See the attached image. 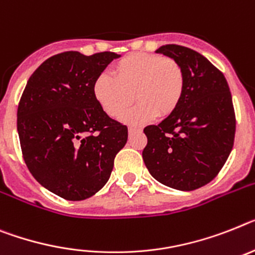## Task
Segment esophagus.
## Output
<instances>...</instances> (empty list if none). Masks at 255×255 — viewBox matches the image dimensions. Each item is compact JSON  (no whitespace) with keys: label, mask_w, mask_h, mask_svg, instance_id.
<instances>
[{"label":"esophagus","mask_w":255,"mask_h":255,"mask_svg":"<svg viewBox=\"0 0 255 255\" xmlns=\"http://www.w3.org/2000/svg\"><path fill=\"white\" fill-rule=\"evenodd\" d=\"M136 132H140V129H138V128H134V127H129V128H128V133H129V134L136 133Z\"/></svg>","instance_id":"esophagus-1"}]
</instances>
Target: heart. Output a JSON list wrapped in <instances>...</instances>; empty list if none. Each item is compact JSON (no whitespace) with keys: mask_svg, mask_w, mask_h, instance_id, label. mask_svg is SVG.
<instances>
[{"mask_svg":"<svg viewBox=\"0 0 255 255\" xmlns=\"http://www.w3.org/2000/svg\"><path fill=\"white\" fill-rule=\"evenodd\" d=\"M185 74L172 58L153 53H132L113 66V76L98 75L93 95L102 110L121 118L134 100L140 104L123 117L128 124H144L168 117L183 100Z\"/></svg>","mask_w":255,"mask_h":255,"instance_id":"1","label":"heart"}]
</instances>
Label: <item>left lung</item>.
<instances>
[{
  "label": "left lung",
  "mask_w": 255,
  "mask_h": 255,
  "mask_svg": "<svg viewBox=\"0 0 255 255\" xmlns=\"http://www.w3.org/2000/svg\"><path fill=\"white\" fill-rule=\"evenodd\" d=\"M157 53L181 65L183 100L157 126H147L142 159L151 176L177 190L210 183L233 147L236 118L224 75L204 55L180 45H163Z\"/></svg>",
  "instance_id": "8db88e82"
}]
</instances>
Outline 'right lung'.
<instances>
[{
	"mask_svg": "<svg viewBox=\"0 0 255 255\" xmlns=\"http://www.w3.org/2000/svg\"><path fill=\"white\" fill-rule=\"evenodd\" d=\"M119 57L111 51L53 55L31 75L20 98L16 128L25 164L42 187L65 200L97 193L127 142V127L93 95L98 75Z\"/></svg>",
	"mask_w": 255,
	"mask_h": 255,
	"instance_id": "obj_1",
	"label": "right lung"
}]
</instances>
